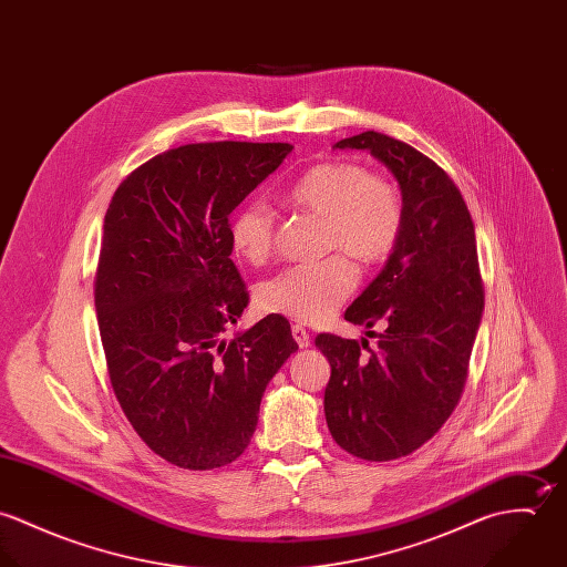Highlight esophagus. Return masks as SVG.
I'll return each instance as SVG.
<instances>
[{
  "mask_svg": "<svg viewBox=\"0 0 567 567\" xmlns=\"http://www.w3.org/2000/svg\"><path fill=\"white\" fill-rule=\"evenodd\" d=\"M292 338L297 340V344H299L301 349L310 347V333H308V329H306L303 324H292Z\"/></svg>",
  "mask_w": 567,
  "mask_h": 567,
  "instance_id": "obj_1",
  "label": "esophagus"
}]
</instances>
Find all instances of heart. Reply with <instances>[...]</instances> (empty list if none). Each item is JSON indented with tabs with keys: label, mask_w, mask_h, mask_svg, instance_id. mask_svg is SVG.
I'll return each mask as SVG.
<instances>
[{
	"label": "heart",
	"mask_w": 567,
	"mask_h": 567,
	"mask_svg": "<svg viewBox=\"0 0 567 567\" xmlns=\"http://www.w3.org/2000/svg\"><path fill=\"white\" fill-rule=\"evenodd\" d=\"M286 200L324 218V250H342L315 264H297L261 284L257 306L299 323L327 319L358 286L347 251L364 266L386 261L402 240L405 223L400 187L362 163L323 162L306 169L286 192ZM275 216L261 200H248L231 220V246L250 264L270 257Z\"/></svg>",
	"instance_id": "heart-1"
}]
</instances>
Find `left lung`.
Instances as JSON below:
<instances>
[{
    "label": "left lung",
    "instance_id": "obj_1",
    "mask_svg": "<svg viewBox=\"0 0 567 567\" xmlns=\"http://www.w3.org/2000/svg\"><path fill=\"white\" fill-rule=\"evenodd\" d=\"M336 148L369 151L386 163L404 196L402 240L344 312L369 329L384 324L375 349L367 338L315 340L331 367L324 419L333 441L358 458L384 463L419 450L461 402L485 288L472 214L441 165L375 131Z\"/></svg>",
    "mask_w": 567,
    "mask_h": 567
}]
</instances>
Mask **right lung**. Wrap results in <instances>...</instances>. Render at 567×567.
<instances>
[{"label": "right lung", "mask_w": 567, "mask_h": 567, "mask_svg": "<svg viewBox=\"0 0 567 567\" xmlns=\"http://www.w3.org/2000/svg\"><path fill=\"white\" fill-rule=\"evenodd\" d=\"M290 144H187L135 167L115 189L93 281L111 389L167 463H234L266 384L297 351L268 315L231 340L248 290L231 259V212L290 155Z\"/></svg>", "instance_id": "add662e5"}]
</instances>
